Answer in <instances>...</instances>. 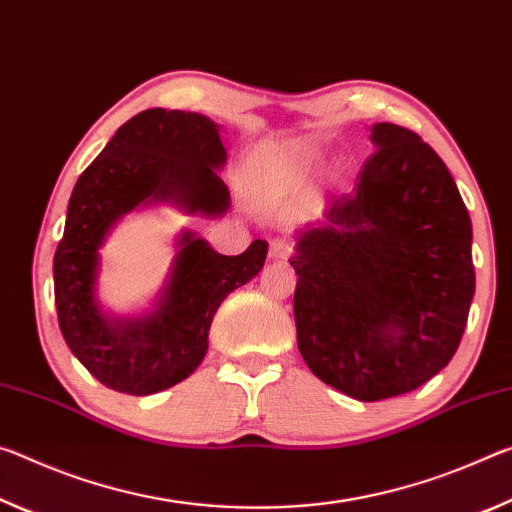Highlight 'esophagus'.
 Wrapping results in <instances>:
<instances>
[{
    "label": "esophagus",
    "instance_id": "1",
    "mask_svg": "<svg viewBox=\"0 0 512 512\" xmlns=\"http://www.w3.org/2000/svg\"><path fill=\"white\" fill-rule=\"evenodd\" d=\"M292 256V247L283 240H272L270 242V258L272 261H288Z\"/></svg>",
    "mask_w": 512,
    "mask_h": 512
}]
</instances>
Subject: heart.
<instances>
[{"mask_svg":"<svg viewBox=\"0 0 512 512\" xmlns=\"http://www.w3.org/2000/svg\"><path fill=\"white\" fill-rule=\"evenodd\" d=\"M304 154H306V161H313V158H311L313 154H311V152H308V149H306V152H304Z\"/></svg>","mask_w":512,"mask_h":512,"instance_id":"b5f03b06","label":"heart"}]
</instances>
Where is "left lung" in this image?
<instances>
[{
  "label": "left lung",
  "mask_w": 512,
  "mask_h": 512,
  "mask_svg": "<svg viewBox=\"0 0 512 512\" xmlns=\"http://www.w3.org/2000/svg\"><path fill=\"white\" fill-rule=\"evenodd\" d=\"M376 152L326 222L295 236V324L317 379L358 401L404 395L449 365L474 299L472 220L415 131L372 127Z\"/></svg>",
  "instance_id": "8db88e82"
}]
</instances>
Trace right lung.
Returning a JSON list of instances; mask_svg holds the SVG:
<instances>
[{"label": "right lung", "instance_id": "add662e5", "mask_svg": "<svg viewBox=\"0 0 512 512\" xmlns=\"http://www.w3.org/2000/svg\"><path fill=\"white\" fill-rule=\"evenodd\" d=\"M224 163L213 120L147 108L115 131L74 186L54 256L58 326L72 354L106 388L145 397L188 379L206 356L224 297L265 265V240H254L238 256H222L195 231H183L154 311L111 317L99 306V249L120 217L152 204L222 215L231 204L217 174Z\"/></svg>", "mask_w": 512, "mask_h": 512}]
</instances>
